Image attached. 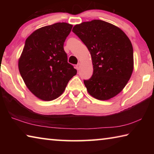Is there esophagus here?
<instances>
[{"mask_svg":"<svg viewBox=\"0 0 154 154\" xmlns=\"http://www.w3.org/2000/svg\"><path fill=\"white\" fill-rule=\"evenodd\" d=\"M75 68H76V69L77 70V71H79V70L80 69V64H79V63L77 64L76 65V67H75Z\"/></svg>","mask_w":154,"mask_h":154,"instance_id":"34e87169","label":"esophagus"}]
</instances>
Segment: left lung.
<instances>
[{
    "mask_svg": "<svg viewBox=\"0 0 154 154\" xmlns=\"http://www.w3.org/2000/svg\"><path fill=\"white\" fill-rule=\"evenodd\" d=\"M72 32L92 56L93 74L83 80L88 93L101 100L118 94L133 71V48L128 37L120 28L99 20L75 25Z\"/></svg>",
    "mask_w": 154,
    "mask_h": 154,
    "instance_id": "left-lung-1",
    "label": "left lung"
}]
</instances>
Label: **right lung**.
<instances>
[{
  "label": "right lung",
  "instance_id": "1",
  "mask_svg": "<svg viewBox=\"0 0 154 154\" xmlns=\"http://www.w3.org/2000/svg\"><path fill=\"white\" fill-rule=\"evenodd\" d=\"M72 27L67 23H56L35 30L26 40L19 71L27 88L41 100L58 98L77 74L64 50Z\"/></svg>",
  "mask_w": 154,
  "mask_h": 154
}]
</instances>
